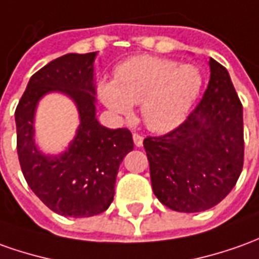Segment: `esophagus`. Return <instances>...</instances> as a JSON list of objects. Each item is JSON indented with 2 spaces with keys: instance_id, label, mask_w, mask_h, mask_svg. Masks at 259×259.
Instances as JSON below:
<instances>
[{
  "instance_id": "34e87169",
  "label": "esophagus",
  "mask_w": 259,
  "mask_h": 259,
  "mask_svg": "<svg viewBox=\"0 0 259 259\" xmlns=\"http://www.w3.org/2000/svg\"><path fill=\"white\" fill-rule=\"evenodd\" d=\"M133 140H134V144H135L137 147H141V145H142V141H144V138H142V135H141V134L134 133Z\"/></svg>"
}]
</instances>
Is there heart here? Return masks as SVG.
<instances>
[{"label":"heart","mask_w":259,"mask_h":259,"mask_svg":"<svg viewBox=\"0 0 259 259\" xmlns=\"http://www.w3.org/2000/svg\"><path fill=\"white\" fill-rule=\"evenodd\" d=\"M204 77L193 65L170 59L134 56L115 69V81L97 85L103 104L119 117L130 118L134 104L153 133H167L186 118L203 90Z\"/></svg>","instance_id":"1"}]
</instances>
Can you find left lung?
<instances>
[{"instance_id": "8db88e82", "label": "left lung", "mask_w": 259, "mask_h": 259, "mask_svg": "<svg viewBox=\"0 0 259 259\" xmlns=\"http://www.w3.org/2000/svg\"><path fill=\"white\" fill-rule=\"evenodd\" d=\"M208 65L207 89L187 118L167 134L144 140L153 193L181 213L219 204L244 165L241 101L227 69L214 59Z\"/></svg>"}]
</instances>
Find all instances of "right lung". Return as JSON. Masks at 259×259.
I'll use <instances>...</instances> for the list:
<instances>
[{
	"label": "right lung",
	"mask_w": 259,
	"mask_h": 259,
	"mask_svg": "<svg viewBox=\"0 0 259 259\" xmlns=\"http://www.w3.org/2000/svg\"><path fill=\"white\" fill-rule=\"evenodd\" d=\"M96 53H69L37 70L15 110L19 165L32 192L48 207L65 217H90L106 211L114 199L119 163L134 149L126 128L110 130L96 118ZM62 91L76 103L78 135L59 157H45L33 142V115L38 99Z\"/></svg>",
	"instance_id": "add662e5"
}]
</instances>
